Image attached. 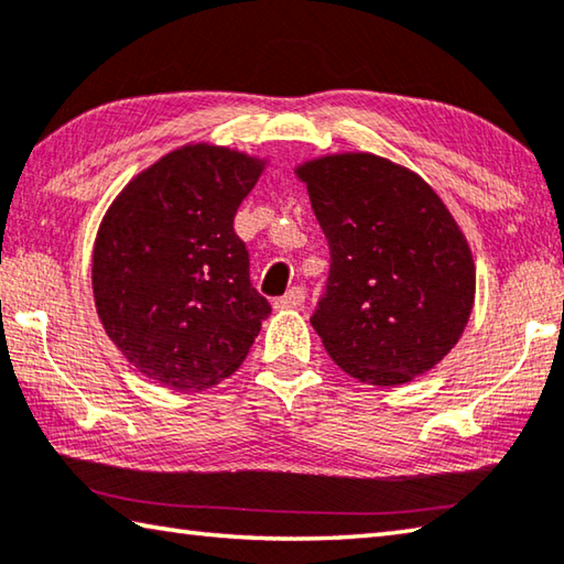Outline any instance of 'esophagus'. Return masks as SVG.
I'll list each match as a JSON object with an SVG mask.
<instances>
[{"instance_id":"esophagus-1","label":"esophagus","mask_w":564,"mask_h":564,"mask_svg":"<svg viewBox=\"0 0 564 564\" xmlns=\"http://www.w3.org/2000/svg\"><path fill=\"white\" fill-rule=\"evenodd\" d=\"M303 303H305V291L301 289V285H293L289 293L281 295V299H275L273 308L275 311H295V308H301Z\"/></svg>"}]
</instances>
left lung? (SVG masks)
<instances>
[{
	"label": "left lung",
	"instance_id": "obj_1",
	"mask_svg": "<svg viewBox=\"0 0 564 564\" xmlns=\"http://www.w3.org/2000/svg\"><path fill=\"white\" fill-rule=\"evenodd\" d=\"M330 247L311 317L335 365L365 384L412 382L452 352L474 311L476 265L442 197L372 152L295 167Z\"/></svg>",
	"mask_w": 564,
	"mask_h": 564
}]
</instances>
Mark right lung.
Masks as SVG:
<instances>
[{"mask_svg": "<svg viewBox=\"0 0 564 564\" xmlns=\"http://www.w3.org/2000/svg\"><path fill=\"white\" fill-rule=\"evenodd\" d=\"M263 165L239 150L184 145L108 207L94 247L96 311L148 380L199 392L247 360L271 305L251 285L234 217Z\"/></svg>", "mask_w": 564, "mask_h": 564, "instance_id": "1", "label": "right lung"}]
</instances>
